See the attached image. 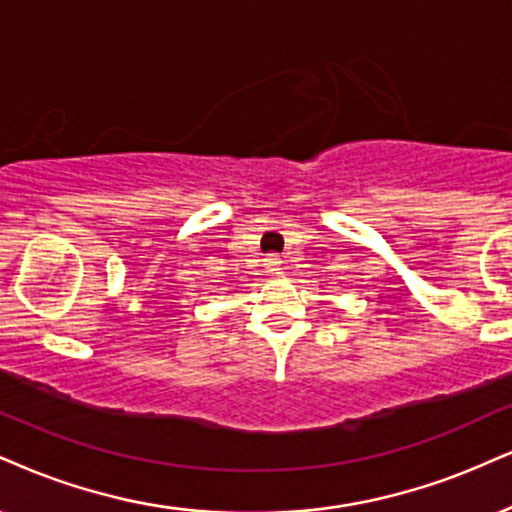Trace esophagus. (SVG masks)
Returning a JSON list of instances; mask_svg holds the SVG:
<instances>
[{"instance_id": "esophagus-1", "label": "esophagus", "mask_w": 512, "mask_h": 512, "mask_svg": "<svg viewBox=\"0 0 512 512\" xmlns=\"http://www.w3.org/2000/svg\"><path fill=\"white\" fill-rule=\"evenodd\" d=\"M280 258L277 256H270V258H266V266H268V270H280Z\"/></svg>"}]
</instances>
